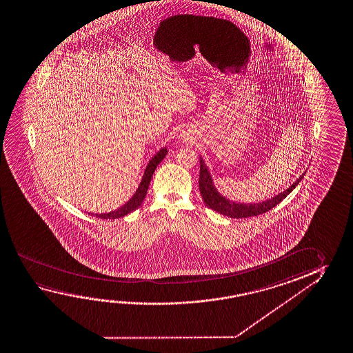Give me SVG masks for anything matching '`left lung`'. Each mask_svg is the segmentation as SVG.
<instances>
[{
    "label": "left lung",
    "mask_w": 353,
    "mask_h": 353,
    "mask_svg": "<svg viewBox=\"0 0 353 353\" xmlns=\"http://www.w3.org/2000/svg\"><path fill=\"white\" fill-rule=\"evenodd\" d=\"M304 174H301V177L296 179L288 190H285L283 193H279L278 196H273L272 199H268L266 202L243 204V203L232 202V201L226 199L225 196H220V193H218L213 185V181H212L208 170L205 168L203 160H201L199 191L202 194L203 201L208 208L213 209L216 213L223 214L225 216L243 219V218H250V216H256V215L266 213V212H270L272 208H274L277 204L283 201L285 196H288L290 192L294 190L298 183L301 182V179L304 177Z\"/></svg>",
    "instance_id": "8db88e82"
}]
</instances>
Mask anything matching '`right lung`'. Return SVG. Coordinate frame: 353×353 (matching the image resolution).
Instances as JSON below:
<instances>
[{"mask_svg": "<svg viewBox=\"0 0 353 353\" xmlns=\"http://www.w3.org/2000/svg\"><path fill=\"white\" fill-rule=\"evenodd\" d=\"M166 154H168V149L163 148V149L157 152L155 157L151 159L148 168L145 170V174L143 176V179H141V183H140L138 191H137L133 198L127 204H124L121 208L117 209V210L110 212V213L96 214V218H101V219H118V218H121V216H124L127 214L132 213L135 209L139 208L140 204L143 203L145 196L148 193V188H149V185H150L151 177H152V174L155 172V168L163 160V157H166ZM91 215H93V214H91Z\"/></svg>", "mask_w": 353, "mask_h": 353, "instance_id": "add662e5", "label": "right lung"}]
</instances>
